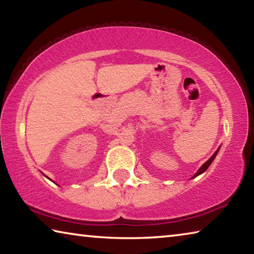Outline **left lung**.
<instances>
[{
	"instance_id": "left-lung-1",
	"label": "left lung",
	"mask_w": 254,
	"mask_h": 254,
	"mask_svg": "<svg viewBox=\"0 0 254 254\" xmlns=\"http://www.w3.org/2000/svg\"><path fill=\"white\" fill-rule=\"evenodd\" d=\"M218 150H220V149H217V150H216V152H215V153L213 154V156H212V157H210V158L208 159V160H207V161H206V162L204 163V165L200 167V168L198 169V171H197V173H196V174L194 175V177H192V178H195V177H197V176H198V175H200V174H203V173H204V171H206V169H207V168H208V167H209V165H210V163H212V162H213V160H214V159H215V157H216V154H217V152H218Z\"/></svg>"
}]
</instances>
